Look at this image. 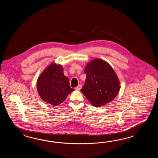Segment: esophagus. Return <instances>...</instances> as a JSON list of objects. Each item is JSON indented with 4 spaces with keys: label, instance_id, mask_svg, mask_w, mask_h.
<instances>
[{
    "label": "esophagus",
    "instance_id": "obj_1",
    "mask_svg": "<svg viewBox=\"0 0 158 158\" xmlns=\"http://www.w3.org/2000/svg\"><path fill=\"white\" fill-rule=\"evenodd\" d=\"M81 88H82V86H81V85H78L77 87L75 88V89H76V90H80Z\"/></svg>",
    "mask_w": 158,
    "mask_h": 158
}]
</instances>
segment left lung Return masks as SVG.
I'll return each mask as SVG.
<instances>
[{"label": "left lung", "mask_w": 158, "mask_h": 158, "mask_svg": "<svg viewBox=\"0 0 158 158\" xmlns=\"http://www.w3.org/2000/svg\"><path fill=\"white\" fill-rule=\"evenodd\" d=\"M86 78L81 91L95 107L113 101L120 89V81L111 65L101 59L89 61L85 68Z\"/></svg>", "instance_id": "1"}]
</instances>
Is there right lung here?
<instances>
[{"mask_svg":"<svg viewBox=\"0 0 158 158\" xmlns=\"http://www.w3.org/2000/svg\"><path fill=\"white\" fill-rule=\"evenodd\" d=\"M61 64L52 63L38 78L37 91L41 99L52 106L63 103L68 95L74 90L71 88L69 79L63 73Z\"/></svg>","mask_w":158,"mask_h":158,"instance_id":"add662e5","label":"right lung"}]
</instances>
